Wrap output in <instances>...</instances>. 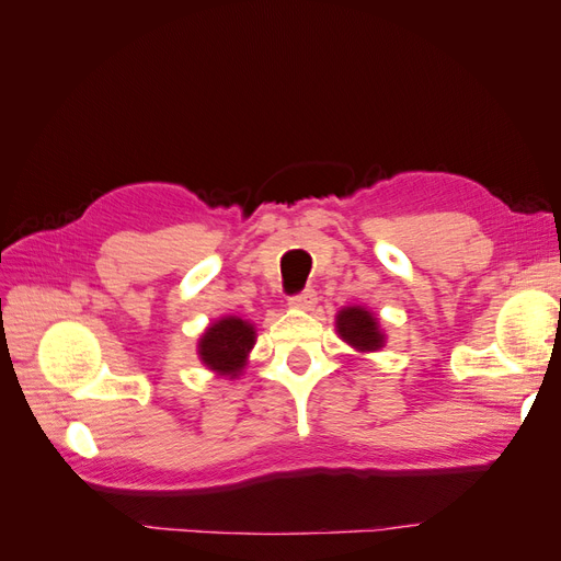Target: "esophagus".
Here are the masks:
<instances>
[{
    "instance_id": "obj_1",
    "label": "esophagus",
    "mask_w": 561,
    "mask_h": 561,
    "mask_svg": "<svg viewBox=\"0 0 561 561\" xmlns=\"http://www.w3.org/2000/svg\"><path fill=\"white\" fill-rule=\"evenodd\" d=\"M316 301H318V297H316V293L311 290V287H307V290H301V293H297V295H293L290 299H287V304H290L293 309H311Z\"/></svg>"
}]
</instances>
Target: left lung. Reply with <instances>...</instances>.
<instances>
[{
    "label": "left lung",
    "mask_w": 561,
    "mask_h": 561,
    "mask_svg": "<svg viewBox=\"0 0 561 561\" xmlns=\"http://www.w3.org/2000/svg\"><path fill=\"white\" fill-rule=\"evenodd\" d=\"M336 332L344 342L358 351H377L383 346V334L379 332V320L363 307L342 309L336 316Z\"/></svg>",
    "instance_id": "1"
}]
</instances>
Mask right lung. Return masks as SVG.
<instances>
[{"mask_svg":"<svg viewBox=\"0 0 561 561\" xmlns=\"http://www.w3.org/2000/svg\"><path fill=\"white\" fill-rule=\"evenodd\" d=\"M254 344V328L241 318H222L213 322L201 336L198 355L210 369L236 377L245 365V355Z\"/></svg>","mask_w":561,"mask_h":561,"instance_id":"right-lung-1","label":"right lung"}]
</instances>
